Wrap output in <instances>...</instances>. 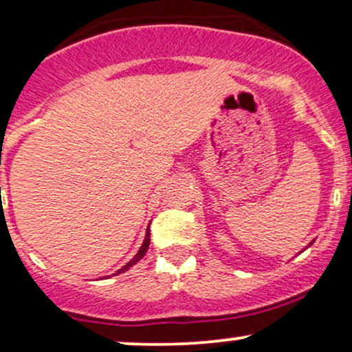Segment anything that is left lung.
Listing matches in <instances>:
<instances>
[{
  "label": "left lung",
  "mask_w": 352,
  "mask_h": 352,
  "mask_svg": "<svg viewBox=\"0 0 352 352\" xmlns=\"http://www.w3.org/2000/svg\"><path fill=\"white\" fill-rule=\"evenodd\" d=\"M309 245H311V243H309Z\"/></svg>",
  "instance_id": "1"
}]
</instances>
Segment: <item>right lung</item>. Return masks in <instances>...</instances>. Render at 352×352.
Wrapping results in <instances>:
<instances>
[{
  "mask_svg": "<svg viewBox=\"0 0 352 352\" xmlns=\"http://www.w3.org/2000/svg\"><path fill=\"white\" fill-rule=\"evenodd\" d=\"M148 243H151V232H148V230H147V235H145V240H144V243H142V246H140L139 253H137V254H135V256H134V258H132V260H131V261H129V263H127V265H125V266H122V268H120V270H119V272H117V273H124V272H127V270H129V268H131V266H132V265H135V263H137V261H139V260H140V258H142V256H144V254H145V252H147V248H148Z\"/></svg>",
  "mask_w": 352,
  "mask_h": 352,
  "instance_id": "1",
  "label": "right lung"
}]
</instances>
